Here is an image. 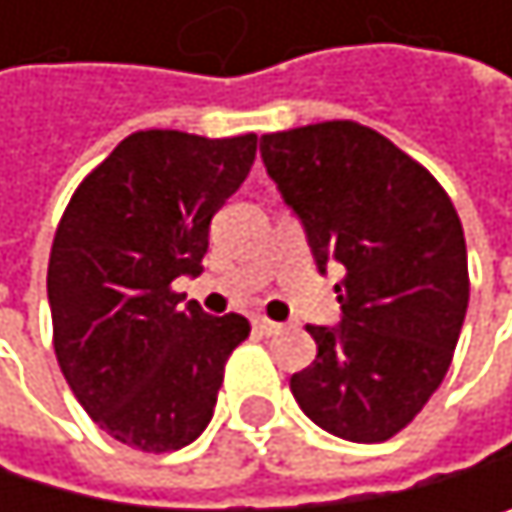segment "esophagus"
Listing matches in <instances>:
<instances>
[{
	"instance_id": "34e87169",
	"label": "esophagus",
	"mask_w": 512,
	"mask_h": 512,
	"mask_svg": "<svg viewBox=\"0 0 512 512\" xmlns=\"http://www.w3.org/2000/svg\"><path fill=\"white\" fill-rule=\"evenodd\" d=\"M254 328H258L261 334H267V338H270V334H279L282 331V325L273 322V319H267V316H254Z\"/></svg>"
}]
</instances>
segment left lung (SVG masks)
<instances>
[{
	"mask_svg": "<svg viewBox=\"0 0 512 512\" xmlns=\"http://www.w3.org/2000/svg\"><path fill=\"white\" fill-rule=\"evenodd\" d=\"M261 159L319 273L344 267L341 322L307 325L316 359L291 393L331 436L384 442L442 384L467 316L458 211L424 165L356 122L264 134Z\"/></svg>",
	"mask_w": 512,
	"mask_h": 512,
	"instance_id": "obj_1",
	"label": "left lung"
}]
</instances>
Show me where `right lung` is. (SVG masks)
Returning a JSON list of instances; mask_svg holds the SVG:
<instances>
[{"label": "right lung", "mask_w": 512, "mask_h": 512, "mask_svg": "<svg viewBox=\"0 0 512 512\" xmlns=\"http://www.w3.org/2000/svg\"><path fill=\"white\" fill-rule=\"evenodd\" d=\"M258 137L134 131L73 193L48 258L54 353L116 442L178 451L211 421L224 365L248 338L171 285L196 276L218 208L248 178Z\"/></svg>", "instance_id": "add662e5"}]
</instances>
